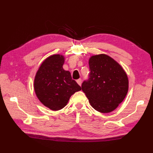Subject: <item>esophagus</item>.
Masks as SVG:
<instances>
[{"label": "esophagus", "mask_w": 153, "mask_h": 153, "mask_svg": "<svg viewBox=\"0 0 153 153\" xmlns=\"http://www.w3.org/2000/svg\"><path fill=\"white\" fill-rule=\"evenodd\" d=\"M76 82H77V83L79 84V85H82V79H78L76 81Z\"/></svg>", "instance_id": "1"}]
</instances>
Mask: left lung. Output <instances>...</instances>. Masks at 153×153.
<instances>
[{"instance_id": "obj_1", "label": "left lung", "mask_w": 153, "mask_h": 153, "mask_svg": "<svg viewBox=\"0 0 153 153\" xmlns=\"http://www.w3.org/2000/svg\"><path fill=\"white\" fill-rule=\"evenodd\" d=\"M88 79L82 89L94 109L102 113L115 110L125 99L128 78L121 66L106 54L93 56L89 61Z\"/></svg>"}]
</instances>
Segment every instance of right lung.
<instances>
[{"mask_svg":"<svg viewBox=\"0 0 153 153\" xmlns=\"http://www.w3.org/2000/svg\"><path fill=\"white\" fill-rule=\"evenodd\" d=\"M64 62L62 55L49 56L42 63L35 77L34 89L37 98L53 110L64 108L70 97L82 89L71 78L70 71L63 69Z\"/></svg>","mask_w":153,"mask_h":153,"instance_id":"add662e5","label":"right lung"}]
</instances>
